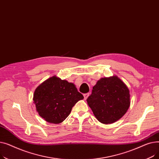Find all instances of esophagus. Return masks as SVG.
I'll list each match as a JSON object with an SVG mask.
<instances>
[{
    "mask_svg": "<svg viewBox=\"0 0 159 159\" xmlns=\"http://www.w3.org/2000/svg\"><path fill=\"white\" fill-rule=\"evenodd\" d=\"M89 95V93H87L84 94V99H85V100L87 99V98L88 97Z\"/></svg>",
    "mask_w": 159,
    "mask_h": 159,
    "instance_id": "1",
    "label": "esophagus"
}]
</instances>
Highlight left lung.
Segmentation results:
<instances>
[{"instance_id":"left-lung-1","label":"left lung","mask_w":159,"mask_h":159,"mask_svg":"<svg viewBox=\"0 0 159 159\" xmlns=\"http://www.w3.org/2000/svg\"><path fill=\"white\" fill-rule=\"evenodd\" d=\"M86 101L100 122L111 124L127 112L130 106L129 90L116 75L103 77L93 87Z\"/></svg>"}]
</instances>
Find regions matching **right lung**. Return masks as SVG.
<instances>
[{
  "label": "right lung",
  "instance_id": "1",
  "mask_svg": "<svg viewBox=\"0 0 159 159\" xmlns=\"http://www.w3.org/2000/svg\"><path fill=\"white\" fill-rule=\"evenodd\" d=\"M83 98L73 83L54 75L35 89L33 101L42 118L49 123L60 124L68 117L75 104Z\"/></svg>",
  "mask_w": 159,
  "mask_h": 159
}]
</instances>
